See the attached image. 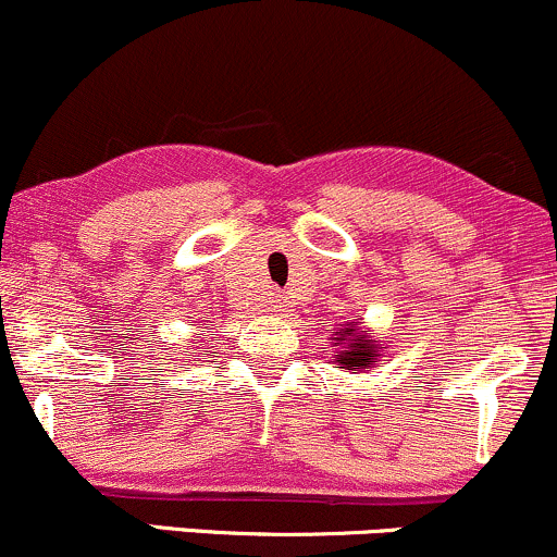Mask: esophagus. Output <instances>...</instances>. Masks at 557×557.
Listing matches in <instances>:
<instances>
[{"label":"esophagus","instance_id":"obj_1","mask_svg":"<svg viewBox=\"0 0 557 557\" xmlns=\"http://www.w3.org/2000/svg\"><path fill=\"white\" fill-rule=\"evenodd\" d=\"M272 304H274V311H277V314H283V311H285V304H287V300H285V298H280V296H277V298H274V300H272Z\"/></svg>","mask_w":557,"mask_h":557}]
</instances>
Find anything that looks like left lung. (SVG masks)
Masks as SVG:
<instances>
[{"label": "left lung", "mask_w": 557, "mask_h": 557, "mask_svg": "<svg viewBox=\"0 0 557 557\" xmlns=\"http://www.w3.org/2000/svg\"><path fill=\"white\" fill-rule=\"evenodd\" d=\"M335 345V363L337 369H345L350 374L369 372L376 361L382 359V350L385 343L376 341L374 332L363 327V322H348L341 332H335V337H330Z\"/></svg>", "instance_id": "1"}]
</instances>
